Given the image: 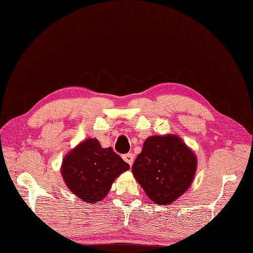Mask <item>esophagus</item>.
I'll list each match as a JSON object with an SVG mask.
<instances>
[{"label":"esophagus","mask_w":253,"mask_h":253,"mask_svg":"<svg viewBox=\"0 0 253 253\" xmlns=\"http://www.w3.org/2000/svg\"><path fill=\"white\" fill-rule=\"evenodd\" d=\"M123 159H124L125 163H127L129 166H131L133 163V155L131 153L123 155Z\"/></svg>","instance_id":"obj_1"}]
</instances>
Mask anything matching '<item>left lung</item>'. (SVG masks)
I'll use <instances>...</instances> for the list:
<instances>
[{"instance_id": "obj_1", "label": "left lung", "mask_w": 253, "mask_h": 253, "mask_svg": "<svg viewBox=\"0 0 253 253\" xmlns=\"http://www.w3.org/2000/svg\"><path fill=\"white\" fill-rule=\"evenodd\" d=\"M197 166L196 154L177 135H152L135 158L132 174L153 202L167 205L189 188Z\"/></svg>"}]
</instances>
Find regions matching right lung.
<instances>
[{"mask_svg":"<svg viewBox=\"0 0 253 253\" xmlns=\"http://www.w3.org/2000/svg\"><path fill=\"white\" fill-rule=\"evenodd\" d=\"M129 170L111 147L102 148L97 139H86L64 157L61 172L65 184L78 198L98 203L105 198L116 177Z\"/></svg>","mask_w":253,"mask_h":253,"instance_id":"right-lung-1","label":"right lung"}]
</instances>
